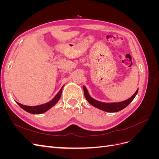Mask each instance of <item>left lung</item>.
<instances>
[{"instance_id":"obj_1","label":"left lung","mask_w":159,"mask_h":159,"mask_svg":"<svg viewBox=\"0 0 159 159\" xmlns=\"http://www.w3.org/2000/svg\"><path fill=\"white\" fill-rule=\"evenodd\" d=\"M84 95L86 99H87L88 102L91 105H92L93 106L97 107L101 110L104 111L111 113V112H117V111H119L123 109L124 108H125L127 105L132 102L133 99L134 98V97L137 95L138 89L136 91V92L133 94V95L131 98H130L129 99L125 101H123V102H119V103H108L98 102V101L93 99L89 95L88 89H86L85 86H84Z\"/></svg>"}]
</instances>
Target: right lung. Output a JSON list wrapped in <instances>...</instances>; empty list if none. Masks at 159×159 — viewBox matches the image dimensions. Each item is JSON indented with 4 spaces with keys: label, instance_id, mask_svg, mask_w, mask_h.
I'll use <instances>...</instances> for the list:
<instances>
[{
    "label": "right lung",
    "instance_id": "obj_1",
    "mask_svg": "<svg viewBox=\"0 0 159 159\" xmlns=\"http://www.w3.org/2000/svg\"><path fill=\"white\" fill-rule=\"evenodd\" d=\"M63 87H64V86H62V88L60 89L59 92L56 94V95L50 101V102H48L45 104L40 105H37V106H27V105H22V104H20V103H19L18 102H16V103L22 109H23L24 110H25L26 111H27L28 113H32V114H41V113H43L46 112V111H48L49 109H50L52 107L54 106V105L57 102H58L60 97H61L62 88H63Z\"/></svg>",
    "mask_w": 159,
    "mask_h": 159
}]
</instances>
